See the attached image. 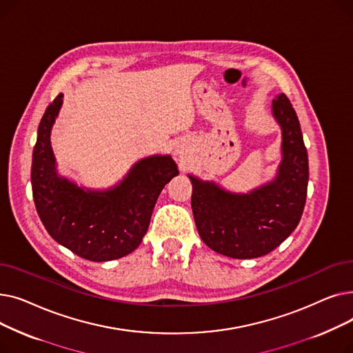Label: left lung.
<instances>
[{
    "label": "left lung",
    "instance_id": "1",
    "mask_svg": "<svg viewBox=\"0 0 353 353\" xmlns=\"http://www.w3.org/2000/svg\"><path fill=\"white\" fill-rule=\"evenodd\" d=\"M272 113L282 128V161L273 181L242 194L189 174L201 240L233 259H254L274 250L298 226L306 203L309 164L298 116L285 94L273 100Z\"/></svg>",
    "mask_w": 353,
    "mask_h": 353
}]
</instances>
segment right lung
I'll return each instance as SVG.
<instances>
[{"instance_id": "1", "label": "right lung", "mask_w": 353, "mask_h": 353, "mask_svg": "<svg viewBox=\"0 0 353 353\" xmlns=\"http://www.w3.org/2000/svg\"><path fill=\"white\" fill-rule=\"evenodd\" d=\"M63 94L47 107L32 152L31 184L37 213L48 234L91 262L120 259L139 248L163 188L179 174L170 156L137 161L117 186L88 190L57 174L50 143Z\"/></svg>"}]
</instances>
